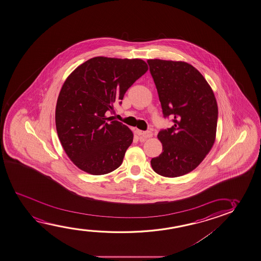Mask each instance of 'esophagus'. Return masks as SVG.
<instances>
[{"label":"esophagus","instance_id":"esophagus-1","mask_svg":"<svg viewBox=\"0 0 261 261\" xmlns=\"http://www.w3.org/2000/svg\"><path fill=\"white\" fill-rule=\"evenodd\" d=\"M136 133L138 136H141L142 139H146V138H150V137L152 136L151 132H145V131H142V130H139V129H136Z\"/></svg>","mask_w":261,"mask_h":261}]
</instances>
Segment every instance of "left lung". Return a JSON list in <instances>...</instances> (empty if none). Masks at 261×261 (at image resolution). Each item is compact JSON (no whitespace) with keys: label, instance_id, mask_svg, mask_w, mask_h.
<instances>
[{"label":"left lung","instance_id":"8db88e82","mask_svg":"<svg viewBox=\"0 0 261 261\" xmlns=\"http://www.w3.org/2000/svg\"><path fill=\"white\" fill-rule=\"evenodd\" d=\"M164 117L174 125L158 134L163 152L152 158L155 172L167 178L195 170L215 144L218 107L204 76L182 61L149 59Z\"/></svg>","mask_w":261,"mask_h":261}]
</instances>
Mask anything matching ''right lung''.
Here are the masks:
<instances>
[{"label": "right lung", "mask_w": 261, "mask_h": 261, "mask_svg": "<svg viewBox=\"0 0 261 261\" xmlns=\"http://www.w3.org/2000/svg\"><path fill=\"white\" fill-rule=\"evenodd\" d=\"M147 70L138 58L97 57L66 78L57 98L56 126L65 153L80 170L104 175L122 164L134 135L106 113Z\"/></svg>", "instance_id": "1"}]
</instances>
